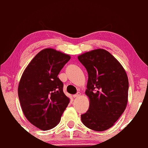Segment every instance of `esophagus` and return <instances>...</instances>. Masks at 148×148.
Returning <instances> with one entry per match:
<instances>
[{
    "instance_id": "esophagus-1",
    "label": "esophagus",
    "mask_w": 148,
    "mask_h": 148,
    "mask_svg": "<svg viewBox=\"0 0 148 148\" xmlns=\"http://www.w3.org/2000/svg\"><path fill=\"white\" fill-rule=\"evenodd\" d=\"M80 96V92H78L77 94L73 95V97H74V98H78Z\"/></svg>"
}]
</instances>
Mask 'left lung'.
Returning <instances> with one entry per match:
<instances>
[{"label": "left lung", "instance_id": "8db88e82", "mask_svg": "<svg viewBox=\"0 0 148 148\" xmlns=\"http://www.w3.org/2000/svg\"><path fill=\"white\" fill-rule=\"evenodd\" d=\"M78 58L88 74L85 94L90 102L81 121L90 130L105 131L114 125L127 107V75L120 62L104 49L87 51Z\"/></svg>", "mask_w": 148, "mask_h": 148}]
</instances>
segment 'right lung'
<instances>
[{
  "label": "right lung",
  "instance_id": "right-lung-1",
  "mask_svg": "<svg viewBox=\"0 0 148 148\" xmlns=\"http://www.w3.org/2000/svg\"><path fill=\"white\" fill-rule=\"evenodd\" d=\"M70 56L45 48L28 64L18 86V95L25 116L43 131L51 130L60 121L70 102L58 77Z\"/></svg>",
  "mask_w": 148,
  "mask_h": 148
}]
</instances>
